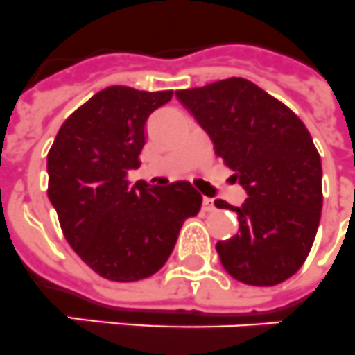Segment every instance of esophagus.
Returning <instances> with one entry per match:
<instances>
[{
  "label": "esophagus",
  "instance_id": "34e87169",
  "mask_svg": "<svg viewBox=\"0 0 355 355\" xmlns=\"http://www.w3.org/2000/svg\"><path fill=\"white\" fill-rule=\"evenodd\" d=\"M204 211H207V213L214 211V204L211 198H204Z\"/></svg>",
  "mask_w": 355,
  "mask_h": 355
}]
</instances>
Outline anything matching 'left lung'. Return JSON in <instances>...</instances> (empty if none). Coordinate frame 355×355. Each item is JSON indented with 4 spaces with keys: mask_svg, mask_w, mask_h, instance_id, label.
<instances>
[{
    "mask_svg": "<svg viewBox=\"0 0 355 355\" xmlns=\"http://www.w3.org/2000/svg\"><path fill=\"white\" fill-rule=\"evenodd\" d=\"M214 151L247 191L236 211L240 229L216 243L234 279L272 287L297 272L311 252L321 218V159L300 117L243 77L178 90Z\"/></svg>",
    "mask_w": 355,
    "mask_h": 355,
    "instance_id": "1",
    "label": "left lung"
}]
</instances>
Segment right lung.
<instances>
[{
	"label": "right lung",
	"instance_id": "add662e5",
	"mask_svg": "<svg viewBox=\"0 0 355 355\" xmlns=\"http://www.w3.org/2000/svg\"><path fill=\"white\" fill-rule=\"evenodd\" d=\"M173 90L110 86L67 121L49 151V198L62 234L92 270L112 282L144 279L168 261L186 218L200 211L189 182L130 186L141 166L146 121Z\"/></svg>",
	"mask_w": 355,
	"mask_h": 355
}]
</instances>
